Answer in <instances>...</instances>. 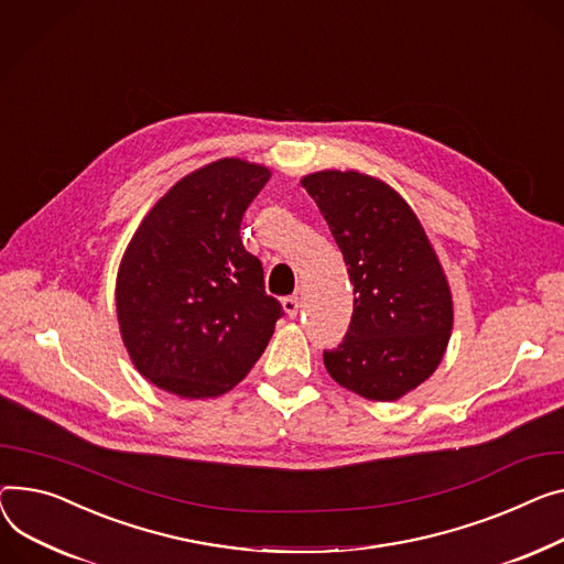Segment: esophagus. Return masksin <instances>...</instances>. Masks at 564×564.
I'll return each mask as SVG.
<instances>
[{
  "label": "esophagus",
  "instance_id": "1",
  "mask_svg": "<svg viewBox=\"0 0 564 564\" xmlns=\"http://www.w3.org/2000/svg\"><path fill=\"white\" fill-rule=\"evenodd\" d=\"M281 304H283V311L288 313V317H296L299 308H302V302H299V296H296V294H292V296H285Z\"/></svg>",
  "mask_w": 564,
  "mask_h": 564
}]
</instances>
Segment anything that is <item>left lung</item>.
Instances as JSON below:
<instances>
[{
  "label": "left lung",
  "instance_id": "1",
  "mask_svg": "<svg viewBox=\"0 0 564 564\" xmlns=\"http://www.w3.org/2000/svg\"><path fill=\"white\" fill-rule=\"evenodd\" d=\"M302 185L317 202L354 285V315L324 365L343 388L394 401L440 365L454 308L437 256L410 206L383 181L317 172Z\"/></svg>",
  "mask_w": 564,
  "mask_h": 564
}]
</instances>
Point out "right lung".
<instances>
[{"mask_svg":"<svg viewBox=\"0 0 564 564\" xmlns=\"http://www.w3.org/2000/svg\"><path fill=\"white\" fill-rule=\"evenodd\" d=\"M270 170L238 159L181 178L149 210L118 274V319L138 371L183 399L231 390L283 317L240 238Z\"/></svg>","mask_w":564,"mask_h":564,"instance_id":"add662e5","label":"right lung"}]
</instances>
